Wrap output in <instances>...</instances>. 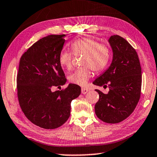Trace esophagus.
Instances as JSON below:
<instances>
[{"instance_id": "esophagus-1", "label": "esophagus", "mask_w": 157, "mask_h": 157, "mask_svg": "<svg viewBox=\"0 0 157 157\" xmlns=\"http://www.w3.org/2000/svg\"><path fill=\"white\" fill-rule=\"evenodd\" d=\"M81 92H82V94H86L87 92H88V89L85 88V87H82V89H81Z\"/></svg>"}]
</instances>
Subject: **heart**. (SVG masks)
Returning a JSON list of instances; mask_svg holds the SVG:
<instances>
[{"label":"heart","mask_w":157,"mask_h":157,"mask_svg":"<svg viewBox=\"0 0 157 157\" xmlns=\"http://www.w3.org/2000/svg\"><path fill=\"white\" fill-rule=\"evenodd\" d=\"M71 49L75 55L84 54L82 65L69 76V80L73 84L85 86L92 76L91 69L96 72L103 71L109 63L111 52L109 46L99 43L91 37H84L73 41ZM59 62L62 67L70 70L72 67V54L65 49L59 54Z\"/></svg>","instance_id":"heart-1"}]
</instances>
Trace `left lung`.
<instances>
[{
	"label": "left lung",
	"instance_id": "left-lung-1",
	"mask_svg": "<svg viewBox=\"0 0 157 157\" xmlns=\"http://www.w3.org/2000/svg\"><path fill=\"white\" fill-rule=\"evenodd\" d=\"M113 60L105 72L93 82L108 87V93L95 90L99 100L95 105L97 117L108 124H118L128 118L141 96V67L137 52L126 39L113 35L108 40Z\"/></svg>",
	"mask_w": 157,
	"mask_h": 157
}]
</instances>
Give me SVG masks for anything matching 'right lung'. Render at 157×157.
<instances>
[{
  "label": "right lung",
  "instance_id": "1",
  "mask_svg": "<svg viewBox=\"0 0 157 157\" xmlns=\"http://www.w3.org/2000/svg\"><path fill=\"white\" fill-rule=\"evenodd\" d=\"M65 35H49L39 39L23 54L17 75L18 102L26 118L41 128L61 126L70 116L71 102L80 95L81 87L69 84L62 90L52 87L65 84L59 62Z\"/></svg>",
  "mask_w": 157,
  "mask_h": 157
}]
</instances>
